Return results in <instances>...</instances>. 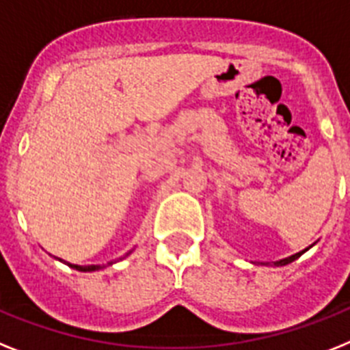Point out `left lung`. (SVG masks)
Returning <instances> with one entry per match:
<instances>
[{"label":"left lung","mask_w":350,"mask_h":350,"mask_svg":"<svg viewBox=\"0 0 350 350\" xmlns=\"http://www.w3.org/2000/svg\"><path fill=\"white\" fill-rule=\"evenodd\" d=\"M306 250H308V248H304V250H302V252H297V254H293V256H290V258L281 259V261H275V262H273V265H275V267H284V265H288V262L295 261L297 258H300V256H302V254H304Z\"/></svg>","instance_id":"8db88e82"}]
</instances>
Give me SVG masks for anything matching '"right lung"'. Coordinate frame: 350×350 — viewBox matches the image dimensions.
Instances as JSON below:
<instances>
[{
  "label": "right lung",
  "instance_id": "obj_1",
  "mask_svg": "<svg viewBox=\"0 0 350 350\" xmlns=\"http://www.w3.org/2000/svg\"><path fill=\"white\" fill-rule=\"evenodd\" d=\"M107 265H112V262H107ZM68 267L75 268V270H78V272H94V270H100V268H105V265H103V267H100V265H89V267H78V265H71V262H68Z\"/></svg>",
  "mask_w": 350,
  "mask_h": 350
}]
</instances>
